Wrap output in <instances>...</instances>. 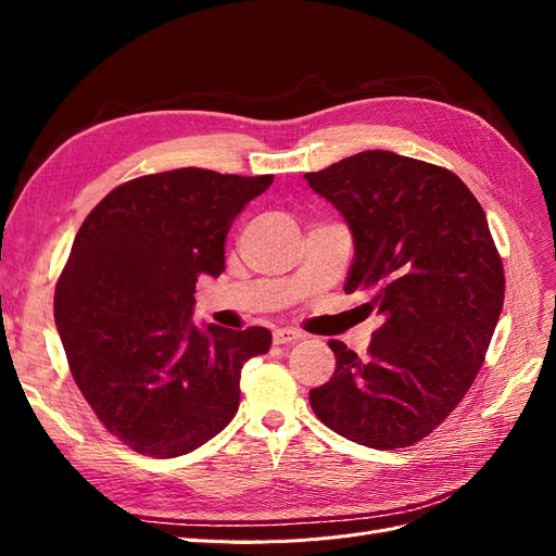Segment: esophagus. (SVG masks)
<instances>
[{
	"mask_svg": "<svg viewBox=\"0 0 556 556\" xmlns=\"http://www.w3.org/2000/svg\"><path fill=\"white\" fill-rule=\"evenodd\" d=\"M301 339V331L296 329H290V327H278L274 331V343L276 345H288V343H294Z\"/></svg>",
	"mask_w": 556,
	"mask_h": 556,
	"instance_id": "1",
	"label": "esophagus"
}]
</instances>
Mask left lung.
I'll list each match as a JSON object with an SVG mask.
<instances>
[{"label":"left lung","instance_id":"1","mask_svg":"<svg viewBox=\"0 0 556 556\" xmlns=\"http://www.w3.org/2000/svg\"><path fill=\"white\" fill-rule=\"evenodd\" d=\"M355 241L345 292L382 315L368 355L329 341L336 371L311 406L343 439L422 441L473 384L503 308V264L478 199L443 166L364 150L304 174Z\"/></svg>","mask_w":556,"mask_h":556}]
</instances>
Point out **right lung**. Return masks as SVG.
Returning a JSON list of instances; mask_svg holds the SVG:
<instances>
[{"label":"right lung","mask_w":556,"mask_h":556,"mask_svg":"<svg viewBox=\"0 0 556 556\" xmlns=\"http://www.w3.org/2000/svg\"><path fill=\"white\" fill-rule=\"evenodd\" d=\"M274 176L176 169L109 192L80 225L55 288V325L80 394L131 450L172 459L239 410L241 368L271 331L197 327L199 276L225 271V237Z\"/></svg>","instance_id":"obj_1"}]
</instances>
